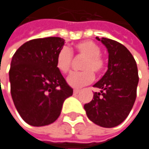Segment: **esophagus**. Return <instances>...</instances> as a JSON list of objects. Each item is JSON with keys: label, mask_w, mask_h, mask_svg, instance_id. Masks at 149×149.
<instances>
[{"label": "esophagus", "mask_w": 149, "mask_h": 149, "mask_svg": "<svg viewBox=\"0 0 149 149\" xmlns=\"http://www.w3.org/2000/svg\"><path fill=\"white\" fill-rule=\"evenodd\" d=\"M73 93H74L75 95H76V94H78V93H79V90H74V91H73Z\"/></svg>", "instance_id": "34e87169"}]
</instances>
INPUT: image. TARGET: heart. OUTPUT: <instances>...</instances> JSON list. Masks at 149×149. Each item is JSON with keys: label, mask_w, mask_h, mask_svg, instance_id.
Returning a JSON list of instances; mask_svg holds the SVG:
<instances>
[{"label": "heart", "mask_w": 149, "mask_h": 149, "mask_svg": "<svg viewBox=\"0 0 149 149\" xmlns=\"http://www.w3.org/2000/svg\"><path fill=\"white\" fill-rule=\"evenodd\" d=\"M72 52H75L77 57L84 58L81 64V70L83 71L71 73L67 77V83L73 88H81L94 80L93 72L100 73L103 71L104 62L100 56L101 48L91 40L79 42L71 50L63 47L56 57V66L62 73H67L71 69L72 62Z\"/></svg>", "instance_id": "b5f03b06"}]
</instances>
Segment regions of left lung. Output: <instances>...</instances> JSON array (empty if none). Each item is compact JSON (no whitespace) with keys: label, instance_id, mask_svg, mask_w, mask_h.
<instances>
[{"label":"left lung","instance_id":"obj_1","mask_svg":"<svg viewBox=\"0 0 149 149\" xmlns=\"http://www.w3.org/2000/svg\"><path fill=\"white\" fill-rule=\"evenodd\" d=\"M96 39L108 50V70L93 85L100 92H95L91 102L84 108L91 122L104 128H113L122 123L133 108L138 69L134 57L124 45L107 38Z\"/></svg>","mask_w":149,"mask_h":149}]
</instances>
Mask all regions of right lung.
I'll use <instances>...</instances> for the list:
<instances>
[{
	"label": "right lung",
	"instance_id": "obj_1",
	"mask_svg": "<svg viewBox=\"0 0 149 149\" xmlns=\"http://www.w3.org/2000/svg\"><path fill=\"white\" fill-rule=\"evenodd\" d=\"M65 40L59 37L26 42L14 54L9 70L11 96L21 118L40 127L55 122L64 101L73 93L56 66Z\"/></svg>",
	"mask_w": 149,
	"mask_h": 149
}]
</instances>
